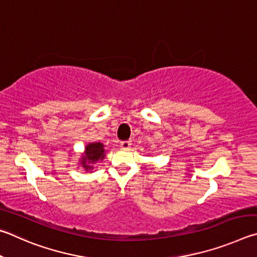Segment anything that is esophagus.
Listing matches in <instances>:
<instances>
[{
  "instance_id": "obj_1",
  "label": "esophagus",
  "mask_w": 257,
  "mask_h": 257,
  "mask_svg": "<svg viewBox=\"0 0 257 257\" xmlns=\"http://www.w3.org/2000/svg\"><path fill=\"white\" fill-rule=\"evenodd\" d=\"M130 147H131V142H130V141H121L120 142V148H121V149L127 150Z\"/></svg>"
}]
</instances>
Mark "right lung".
<instances>
[{
    "instance_id": "right-lung-1",
    "label": "right lung",
    "mask_w": 257,
    "mask_h": 257,
    "mask_svg": "<svg viewBox=\"0 0 257 257\" xmlns=\"http://www.w3.org/2000/svg\"><path fill=\"white\" fill-rule=\"evenodd\" d=\"M106 156L105 146L101 142H91L85 146L84 151L79 158V167L85 172L92 173L93 165L103 160Z\"/></svg>"
}]
</instances>
